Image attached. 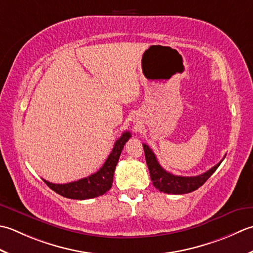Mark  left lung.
I'll use <instances>...</instances> for the list:
<instances>
[{
  "label": "left lung",
  "instance_id": "1",
  "mask_svg": "<svg viewBox=\"0 0 253 253\" xmlns=\"http://www.w3.org/2000/svg\"><path fill=\"white\" fill-rule=\"evenodd\" d=\"M143 147L144 152H145L146 164L149 169V173H151V179L154 187L164 193L184 194L195 191V190L199 189L201 185H203L205 183L206 180L212 176L215 172V170L218 168L220 163L223 162L220 161L217 165H215L213 168H211L202 174H199V176H176V174H172L166 171V170L159 165L155 154L153 153L152 149L149 148L146 144H143Z\"/></svg>",
  "mask_w": 253,
  "mask_h": 253
}]
</instances>
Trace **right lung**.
Listing matches in <instances>:
<instances>
[{"label":"right lung","instance_id":"obj_1","mask_svg":"<svg viewBox=\"0 0 253 253\" xmlns=\"http://www.w3.org/2000/svg\"><path fill=\"white\" fill-rule=\"evenodd\" d=\"M130 137V132H123L122 135L116 141L110 155L108 156L102 167L97 172L90 174V176L65 184H55L47 181V180H43V181L54 192L68 199L86 200L102 195L111 188L113 173H115V169L118 161H119L120 154L125 144Z\"/></svg>","mask_w":253,"mask_h":253}]
</instances>
